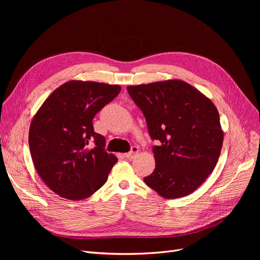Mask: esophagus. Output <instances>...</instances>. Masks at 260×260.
Listing matches in <instances>:
<instances>
[{"label":"esophagus","mask_w":260,"mask_h":260,"mask_svg":"<svg viewBox=\"0 0 260 260\" xmlns=\"http://www.w3.org/2000/svg\"><path fill=\"white\" fill-rule=\"evenodd\" d=\"M138 153H139V148H138L137 146H133V147H132V151H131L129 153H126V154H125V157H126L127 159H133Z\"/></svg>","instance_id":"esophagus-1"}]
</instances>
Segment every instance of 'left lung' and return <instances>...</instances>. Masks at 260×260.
<instances>
[{
	"instance_id": "1",
	"label": "left lung",
	"mask_w": 260,
	"mask_h": 260,
	"mask_svg": "<svg viewBox=\"0 0 260 260\" xmlns=\"http://www.w3.org/2000/svg\"><path fill=\"white\" fill-rule=\"evenodd\" d=\"M128 93L142 111L156 167L144 182L167 199L196 190L214 171L223 143L215 104L182 80L129 85Z\"/></svg>"
}]
</instances>
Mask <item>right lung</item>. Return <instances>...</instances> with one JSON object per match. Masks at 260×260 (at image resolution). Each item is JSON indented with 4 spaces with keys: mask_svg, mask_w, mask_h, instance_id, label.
<instances>
[{
    "mask_svg": "<svg viewBox=\"0 0 260 260\" xmlns=\"http://www.w3.org/2000/svg\"><path fill=\"white\" fill-rule=\"evenodd\" d=\"M120 90V85L68 81L34 116L28 135L34 166L60 197L86 199L106 182L118 158L105 152V138L93 132L92 119Z\"/></svg>",
    "mask_w": 260,
    "mask_h": 260,
    "instance_id": "obj_1",
    "label": "right lung"
}]
</instances>
